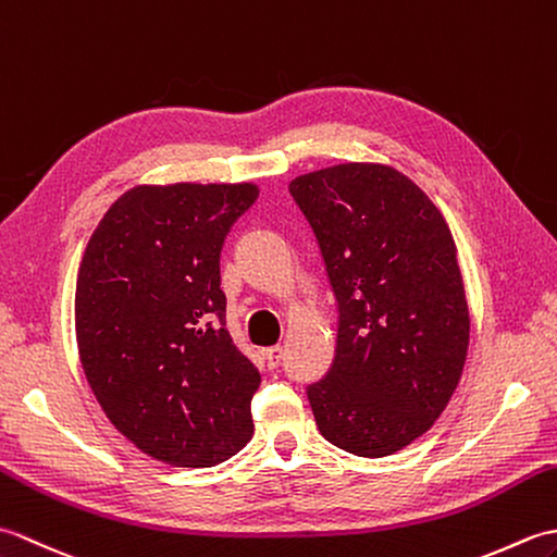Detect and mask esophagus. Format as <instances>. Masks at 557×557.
Returning a JSON list of instances; mask_svg holds the SVG:
<instances>
[{
  "label": "esophagus",
  "mask_w": 557,
  "mask_h": 557,
  "mask_svg": "<svg viewBox=\"0 0 557 557\" xmlns=\"http://www.w3.org/2000/svg\"><path fill=\"white\" fill-rule=\"evenodd\" d=\"M265 361H268V369H277L280 361H282V347L280 345L268 347L265 349Z\"/></svg>",
  "instance_id": "obj_1"
}]
</instances>
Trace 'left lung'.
<instances>
[{
	"label": "left lung",
	"instance_id": "left-lung-1",
	"mask_svg": "<svg viewBox=\"0 0 557 557\" xmlns=\"http://www.w3.org/2000/svg\"><path fill=\"white\" fill-rule=\"evenodd\" d=\"M337 301L335 359L306 387L318 431L357 457L407 447L441 417L469 347V309L445 218L383 164L297 176Z\"/></svg>",
	"mask_w": 557,
	"mask_h": 557
}]
</instances>
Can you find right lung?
Instances as JSON below:
<instances>
[{
  "label": "right lung",
  "mask_w": 557,
  "mask_h": 557,
  "mask_svg": "<svg viewBox=\"0 0 557 557\" xmlns=\"http://www.w3.org/2000/svg\"><path fill=\"white\" fill-rule=\"evenodd\" d=\"M253 184L136 186L104 212L76 282L92 395L138 449L215 467L251 441L260 373L227 330L220 253Z\"/></svg>",
  "instance_id": "right-lung-1"
}]
</instances>
